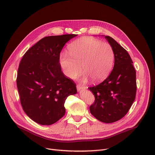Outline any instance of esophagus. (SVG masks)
Here are the masks:
<instances>
[{
	"label": "esophagus",
	"instance_id": "34e87169",
	"mask_svg": "<svg viewBox=\"0 0 155 155\" xmlns=\"http://www.w3.org/2000/svg\"><path fill=\"white\" fill-rule=\"evenodd\" d=\"M76 87H77V89H78V91H80L81 90H82V89H84V86L83 85H82V84H78L77 85V86H76Z\"/></svg>",
	"mask_w": 155,
	"mask_h": 155
}]
</instances>
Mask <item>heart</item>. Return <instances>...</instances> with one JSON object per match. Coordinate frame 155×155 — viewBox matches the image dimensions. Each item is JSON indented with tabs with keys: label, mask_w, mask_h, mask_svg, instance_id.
Wrapping results in <instances>:
<instances>
[{
	"label": "heart",
	"mask_w": 155,
	"mask_h": 155,
	"mask_svg": "<svg viewBox=\"0 0 155 155\" xmlns=\"http://www.w3.org/2000/svg\"><path fill=\"white\" fill-rule=\"evenodd\" d=\"M68 52L69 55H60V62L64 74L70 79L76 78L82 68L85 73L83 81L89 76L93 81L100 82L108 76L113 65L114 55L111 46L96 39L76 41L68 47Z\"/></svg>",
	"instance_id": "1"
}]
</instances>
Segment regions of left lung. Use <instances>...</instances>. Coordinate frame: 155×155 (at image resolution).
<instances>
[{"instance_id": "left-lung-1", "label": "left lung", "mask_w": 155, "mask_h": 155, "mask_svg": "<svg viewBox=\"0 0 155 155\" xmlns=\"http://www.w3.org/2000/svg\"><path fill=\"white\" fill-rule=\"evenodd\" d=\"M105 38L114 51V68L106 79L89 87L95 96L90 111L98 121L112 123L127 113L135 100L136 71L126 50L112 38L108 36Z\"/></svg>"}]
</instances>
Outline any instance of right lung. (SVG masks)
Here are the masks:
<instances>
[{
	"instance_id": "right-lung-1",
	"label": "right lung",
	"mask_w": 155,
	"mask_h": 155,
	"mask_svg": "<svg viewBox=\"0 0 155 155\" xmlns=\"http://www.w3.org/2000/svg\"><path fill=\"white\" fill-rule=\"evenodd\" d=\"M76 34L42 38L23 55L16 85L25 113L41 125L55 123L65 114L67 97L77 93L76 84L61 71L60 55L65 44Z\"/></svg>"
}]
</instances>
